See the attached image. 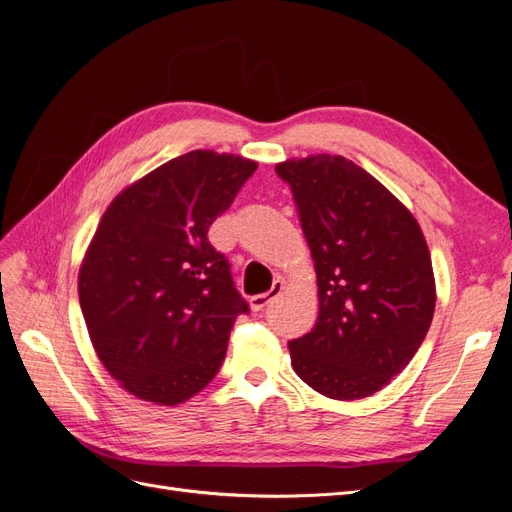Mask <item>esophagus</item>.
I'll use <instances>...</instances> for the list:
<instances>
[{
    "instance_id": "1",
    "label": "esophagus",
    "mask_w": 512,
    "mask_h": 512,
    "mask_svg": "<svg viewBox=\"0 0 512 512\" xmlns=\"http://www.w3.org/2000/svg\"><path fill=\"white\" fill-rule=\"evenodd\" d=\"M282 290H284V282L282 280H275L269 292L256 294V297L250 299V307L254 309V312H262V309H265L277 297V294H282Z\"/></svg>"
}]
</instances>
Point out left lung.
<instances>
[{
  "instance_id": "obj_1",
  "label": "left lung",
  "mask_w": 512,
  "mask_h": 512,
  "mask_svg": "<svg viewBox=\"0 0 512 512\" xmlns=\"http://www.w3.org/2000/svg\"><path fill=\"white\" fill-rule=\"evenodd\" d=\"M275 173L290 185L318 275V320L290 342L292 367L331 399L374 395L412 361L436 309L421 226L342 156L288 160Z\"/></svg>"
}]
</instances>
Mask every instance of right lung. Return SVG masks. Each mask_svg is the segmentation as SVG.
<instances>
[{"label": "right lung", "instance_id": "add662e5", "mask_svg": "<svg viewBox=\"0 0 512 512\" xmlns=\"http://www.w3.org/2000/svg\"><path fill=\"white\" fill-rule=\"evenodd\" d=\"M256 162L190 151L123 190L102 215L79 273L87 331L123 389L177 406L218 374L250 305L207 232Z\"/></svg>", "mask_w": 512, "mask_h": 512}]
</instances>
